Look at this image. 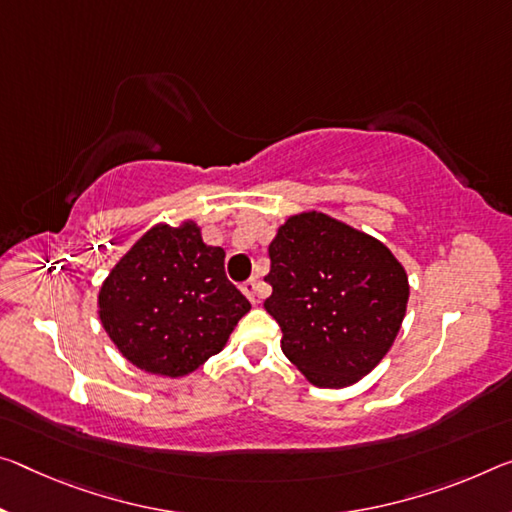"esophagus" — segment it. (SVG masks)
<instances>
[{"instance_id": "1", "label": "esophagus", "mask_w": 512, "mask_h": 512, "mask_svg": "<svg viewBox=\"0 0 512 512\" xmlns=\"http://www.w3.org/2000/svg\"><path fill=\"white\" fill-rule=\"evenodd\" d=\"M241 291L243 294L248 296V300L253 305H257L259 303V282L257 280H248V282H243L241 285Z\"/></svg>"}]
</instances>
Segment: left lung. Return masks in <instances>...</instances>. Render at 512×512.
Here are the masks:
<instances>
[{"label": "left lung", "mask_w": 512, "mask_h": 512, "mask_svg": "<svg viewBox=\"0 0 512 512\" xmlns=\"http://www.w3.org/2000/svg\"><path fill=\"white\" fill-rule=\"evenodd\" d=\"M282 353L316 387H348L376 367L399 335L408 273L383 241L321 212L289 216L269 246Z\"/></svg>", "instance_id": "8db88e82"}]
</instances>
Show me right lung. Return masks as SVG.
I'll return each mask as SVG.
<instances>
[{"label": "right lung", "mask_w": 512, "mask_h": 512, "mask_svg": "<svg viewBox=\"0 0 512 512\" xmlns=\"http://www.w3.org/2000/svg\"><path fill=\"white\" fill-rule=\"evenodd\" d=\"M225 250L193 221L150 227L102 282L97 314L141 371L182 378L221 353L248 298L227 280Z\"/></svg>", "instance_id": "right-lung-1"}]
</instances>
